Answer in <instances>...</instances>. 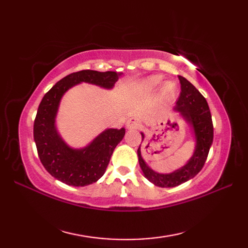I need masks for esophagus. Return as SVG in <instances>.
<instances>
[{
	"label": "esophagus",
	"instance_id": "1",
	"mask_svg": "<svg viewBox=\"0 0 248 248\" xmlns=\"http://www.w3.org/2000/svg\"><path fill=\"white\" fill-rule=\"evenodd\" d=\"M140 125V121H139V119L138 118H130L129 120H128V123H127V127L128 128H130V129H135V128H139Z\"/></svg>",
	"mask_w": 248,
	"mask_h": 248
}]
</instances>
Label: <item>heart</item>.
I'll use <instances>...</instances> for the list:
<instances>
[{"mask_svg":"<svg viewBox=\"0 0 248 248\" xmlns=\"http://www.w3.org/2000/svg\"><path fill=\"white\" fill-rule=\"evenodd\" d=\"M160 82H161V78L156 77V76L150 77L148 80H147V84H148V86L150 88L156 87L160 84ZM175 91H176L175 84H172L170 82L165 83L164 86H163V88H162V92L165 94V96H171V94L175 93Z\"/></svg>","mask_w":248,"mask_h":248,"instance_id":"1","label":"heart"}]
</instances>
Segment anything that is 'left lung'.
Listing matches in <instances>:
<instances>
[{
    "instance_id": "obj_1",
    "label": "left lung",
    "mask_w": 248,
    "mask_h": 248,
    "mask_svg": "<svg viewBox=\"0 0 248 248\" xmlns=\"http://www.w3.org/2000/svg\"><path fill=\"white\" fill-rule=\"evenodd\" d=\"M181 84V93L177 100L175 109L192 124L196 139V149L191 160L180 170L167 175L157 173L146 165L140 155V145L138 149L140 166L145 177L160 187H173L188 181L202 170L207 160L210 147L213 143V123L207 100L186 78L178 76ZM144 139V134L141 133Z\"/></svg>"
}]
</instances>
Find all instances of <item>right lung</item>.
Instances as JSON below:
<instances>
[{
  "mask_svg": "<svg viewBox=\"0 0 248 248\" xmlns=\"http://www.w3.org/2000/svg\"><path fill=\"white\" fill-rule=\"evenodd\" d=\"M121 72L81 70L62 78L46 93L37 109L34 140L40 162L51 176L68 186H84L103 176L113 151L121 140L124 129H108L86 148L76 150L67 146L55 129V116L61 98L76 84L87 82L112 88Z\"/></svg>",
  "mask_w": 248,
  "mask_h": 248,
  "instance_id": "obj_1",
  "label": "right lung"
}]
</instances>
